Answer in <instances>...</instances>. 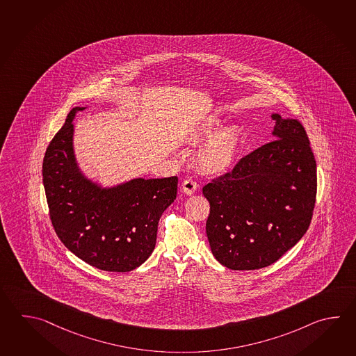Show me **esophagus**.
<instances>
[{"label": "esophagus", "mask_w": 356, "mask_h": 356, "mask_svg": "<svg viewBox=\"0 0 356 356\" xmlns=\"http://www.w3.org/2000/svg\"><path fill=\"white\" fill-rule=\"evenodd\" d=\"M182 190H184V193L185 194H188V195H193L194 193H195L196 189H197V184H196L193 179H185L184 181H182Z\"/></svg>", "instance_id": "1"}]
</instances>
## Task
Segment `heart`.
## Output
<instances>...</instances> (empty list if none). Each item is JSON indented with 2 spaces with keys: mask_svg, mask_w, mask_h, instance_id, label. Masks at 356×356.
Returning a JSON list of instances; mask_svg holds the SVG:
<instances>
[{
  "mask_svg": "<svg viewBox=\"0 0 356 356\" xmlns=\"http://www.w3.org/2000/svg\"><path fill=\"white\" fill-rule=\"evenodd\" d=\"M219 127L220 120L218 118H208L196 124L189 131L188 139L190 142H202L211 138ZM241 140L240 129L236 127H229L219 131L197 154V167L207 174H219L228 170L237 156Z\"/></svg>",
  "mask_w": 356,
  "mask_h": 356,
  "instance_id": "b5f03b06",
  "label": "heart"
}]
</instances>
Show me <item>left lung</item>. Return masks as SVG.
<instances>
[{
  "mask_svg": "<svg viewBox=\"0 0 356 356\" xmlns=\"http://www.w3.org/2000/svg\"><path fill=\"white\" fill-rule=\"evenodd\" d=\"M275 120L274 139L203 188L211 204L207 236L214 257L232 270L277 261L312 220L317 165L303 124Z\"/></svg>",
  "mask_w": 356,
  "mask_h": 356,
  "instance_id": "1",
  "label": "left lung"
}]
</instances>
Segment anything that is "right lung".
<instances>
[{"label":"right lung","instance_id":"obj_1","mask_svg":"<svg viewBox=\"0 0 356 356\" xmlns=\"http://www.w3.org/2000/svg\"><path fill=\"white\" fill-rule=\"evenodd\" d=\"M73 108L43 160V185L59 240L88 265L127 273L151 256L162 213L177 194V177L136 179L97 188L79 172L72 149Z\"/></svg>","mask_w":356,"mask_h":356}]
</instances>
